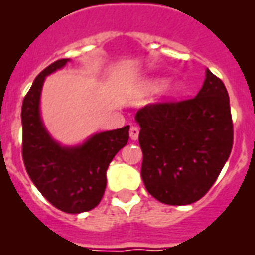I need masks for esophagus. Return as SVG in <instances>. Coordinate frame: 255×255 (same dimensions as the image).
<instances>
[{
  "mask_svg": "<svg viewBox=\"0 0 255 255\" xmlns=\"http://www.w3.org/2000/svg\"><path fill=\"white\" fill-rule=\"evenodd\" d=\"M129 134H130V138H131L133 141H137L138 135H139V129H138L137 126H131V128H130Z\"/></svg>",
  "mask_w": 255,
  "mask_h": 255,
  "instance_id": "1",
  "label": "esophagus"
}]
</instances>
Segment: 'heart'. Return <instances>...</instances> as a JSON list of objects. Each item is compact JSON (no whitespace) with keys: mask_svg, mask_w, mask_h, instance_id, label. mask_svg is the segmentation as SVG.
I'll return each mask as SVG.
<instances>
[{"mask_svg":"<svg viewBox=\"0 0 255 255\" xmlns=\"http://www.w3.org/2000/svg\"><path fill=\"white\" fill-rule=\"evenodd\" d=\"M165 84V78H161V77H154V78H150V80L145 81L143 84H142V93H146V94H149V93H154L158 92L159 89L162 88ZM182 90V86L178 82H169L166 84L161 90V94H162L163 98H173L177 94H179Z\"/></svg>","mask_w":255,"mask_h":255,"instance_id":"obj_1","label":"heart"}]
</instances>
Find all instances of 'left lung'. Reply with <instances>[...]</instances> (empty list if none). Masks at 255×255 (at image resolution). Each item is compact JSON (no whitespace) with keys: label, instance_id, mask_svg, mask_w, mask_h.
I'll return each mask as SVG.
<instances>
[{"label":"left lung","instance_id":"1","mask_svg":"<svg viewBox=\"0 0 255 255\" xmlns=\"http://www.w3.org/2000/svg\"><path fill=\"white\" fill-rule=\"evenodd\" d=\"M139 146L146 190L166 205H190L218 178L233 147L230 101L224 82L206 69L191 100L142 108Z\"/></svg>","mask_w":255,"mask_h":255}]
</instances>
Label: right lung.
Masks as SVG:
<instances>
[{"label":"right lung","mask_w":255,"mask_h":255,"mask_svg":"<svg viewBox=\"0 0 255 255\" xmlns=\"http://www.w3.org/2000/svg\"><path fill=\"white\" fill-rule=\"evenodd\" d=\"M69 61L58 60L43 69L23 98L22 158L41 194L62 212L78 214L94 209L102 199L106 170L129 141L130 126L93 134L76 146H62L49 134L39 109L43 82Z\"/></svg>","instance_id":"1"}]
</instances>
